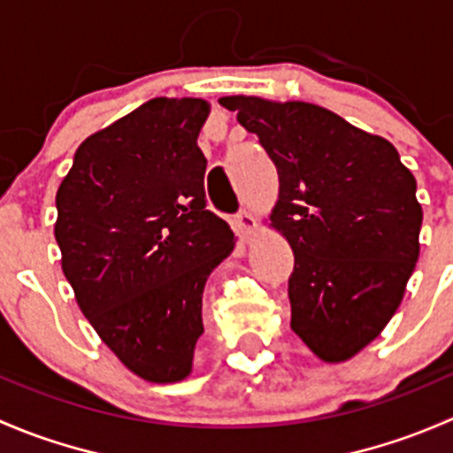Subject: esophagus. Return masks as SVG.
<instances>
[{"label": "esophagus", "mask_w": 453, "mask_h": 453, "mask_svg": "<svg viewBox=\"0 0 453 453\" xmlns=\"http://www.w3.org/2000/svg\"><path fill=\"white\" fill-rule=\"evenodd\" d=\"M232 226H234V230L239 232L241 236H250L256 227L254 214L250 212V210H241V212L232 219Z\"/></svg>", "instance_id": "1"}]
</instances>
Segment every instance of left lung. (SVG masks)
<instances>
[{
	"instance_id": "obj_1",
	"label": "left lung",
	"mask_w": 453,
	"mask_h": 453,
	"mask_svg": "<svg viewBox=\"0 0 453 453\" xmlns=\"http://www.w3.org/2000/svg\"><path fill=\"white\" fill-rule=\"evenodd\" d=\"M219 103L276 164L269 226L294 250L291 328L322 362L355 357L396 313L418 260L417 180L386 138L318 104Z\"/></svg>"
}]
</instances>
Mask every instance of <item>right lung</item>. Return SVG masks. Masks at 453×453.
<instances>
[{
  "label": "right lung",
  "mask_w": 453,
  "mask_h": 453,
  "mask_svg": "<svg viewBox=\"0 0 453 453\" xmlns=\"http://www.w3.org/2000/svg\"><path fill=\"white\" fill-rule=\"evenodd\" d=\"M203 98H153L76 149L54 236L81 311L138 377L181 381L203 333L201 298L234 232L205 210Z\"/></svg>",
  "instance_id": "add662e5"
}]
</instances>
